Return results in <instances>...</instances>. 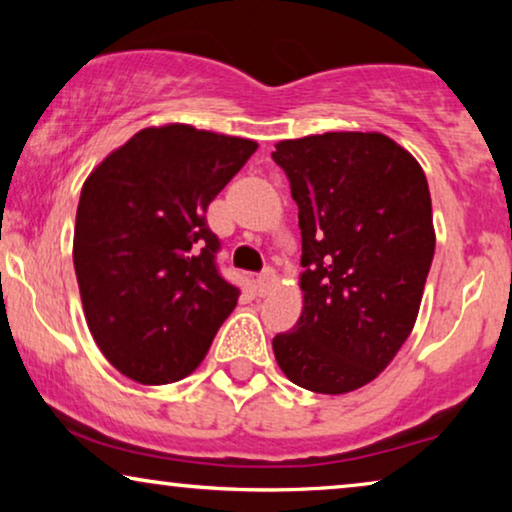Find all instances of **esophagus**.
I'll return each mask as SVG.
<instances>
[{"instance_id": "1", "label": "esophagus", "mask_w": 512, "mask_h": 512, "mask_svg": "<svg viewBox=\"0 0 512 512\" xmlns=\"http://www.w3.org/2000/svg\"><path fill=\"white\" fill-rule=\"evenodd\" d=\"M277 286V275L275 270H265L263 275L256 277V289L261 296H268V293Z\"/></svg>"}]
</instances>
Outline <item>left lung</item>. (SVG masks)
<instances>
[{"label": "left lung", "mask_w": 512, "mask_h": 512, "mask_svg": "<svg viewBox=\"0 0 512 512\" xmlns=\"http://www.w3.org/2000/svg\"><path fill=\"white\" fill-rule=\"evenodd\" d=\"M303 237V312L272 340L282 373L314 394H349L394 361L415 328L436 230L426 174L382 132L275 144Z\"/></svg>", "instance_id": "8db88e82"}]
</instances>
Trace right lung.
Listing matches in <instances>:
<instances>
[{
    "mask_svg": "<svg viewBox=\"0 0 512 512\" xmlns=\"http://www.w3.org/2000/svg\"><path fill=\"white\" fill-rule=\"evenodd\" d=\"M258 149L186 123L144 128L83 181L74 268L83 314L111 366L170 384L205 359L240 291L219 275L205 212Z\"/></svg>",
    "mask_w": 512,
    "mask_h": 512,
    "instance_id": "add662e5",
    "label": "right lung"
}]
</instances>
